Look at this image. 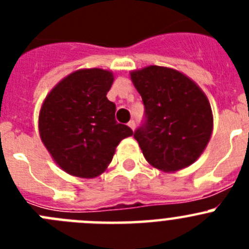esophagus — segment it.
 Segmentation results:
<instances>
[{"instance_id": "1", "label": "esophagus", "mask_w": 249, "mask_h": 249, "mask_svg": "<svg viewBox=\"0 0 249 249\" xmlns=\"http://www.w3.org/2000/svg\"><path fill=\"white\" fill-rule=\"evenodd\" d=\"M128 127L132 129V131H135V128H136V122H135V121H129V122H128Z\"/></svg>"}]
</instances>
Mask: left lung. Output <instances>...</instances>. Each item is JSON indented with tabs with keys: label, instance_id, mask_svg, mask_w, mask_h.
I'll return each mask as SVG.
<instances>
[{
	"label": "left lung",
	"instance_id": "obj_1",
	"mask_svg": "<svg viewBox=\"0 0 249 249\" xmlns=\"http://www.w3.org/2000/svg\"><path fill=\"white\" fill-rule=\"evenodd\" d=\"M146 108L135 138L151 166L177 172L198 160L211 140L213 114L199 86L182 72L162 66L132 71Z\"/></svg>",
	"mask_w": 249,
	"mask_h": 249
}]
</instances>
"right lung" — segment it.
Returning a JSON list of instances; mask_svg holds the SVG:
<instances>
[{
	"label": "right lung",
	"mask_w": 249,
	"mask_h": 249,
	"mask_svg": "<svg viewBox=\"0 0 249 249\" xmlns=\"http://www.w3.org/2000/svg\"><path fill=\"white\" fill-rule=\"evenodd\" d=\"M113 80L111 71L83 68L59 81L43 101L39 137L68 175H102L121 141L133 135L128 126L114 120L116 105L106 97Z\"/></svg>",
	"instance_id": "obj_1"
}]
</instances>
